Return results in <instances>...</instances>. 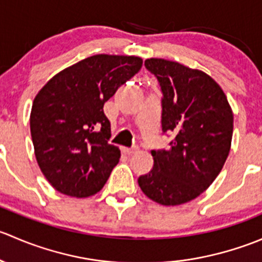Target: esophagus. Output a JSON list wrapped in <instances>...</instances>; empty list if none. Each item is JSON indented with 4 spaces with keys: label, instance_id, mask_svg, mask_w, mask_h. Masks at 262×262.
<instances>
[{
    "label": "esophagus",
    "instance_id": "34e87169",
    "mask_svg": "<svg viewBox=\"0 0 262 262\" xmlns=\"http://www.w3.org/2000/svg\"><path fill=\"white\" fill-rule=\"evenodd\" d=\"M123 149V152L125 153V155H133V153L137 152V148H126V147H123L121 148Z\"/></svg>",
    "mask_w": 262,
    "mask_h": 262
}]
</instances>
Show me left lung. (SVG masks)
<instances>
[{"label": "left lung", "mask_w": 262, "mask_h": 262, "mask_svg": "<svg viewBox=\"0 0 262 262\" xmlns=\"http://www.w3.org/2000/svg\"><path fill=\"white\" fill-rule=\"evenodd\" d=\"M144 66L160 83L161 125L172 134L167 149H153V168L139 176L142 191L162 205L199 196L223 168L231 149L233 114L223 90L207 73L172 60Z\"/></svg>", "instance_id": "1"}]
</instances>
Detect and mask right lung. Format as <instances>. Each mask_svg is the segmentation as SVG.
<instances>
[{
  "label": "right lung",
  "instance_id": "obj_1",
  "mask_svg": "<svg viewBox=\"0 0 262 262\" xmlns=\"http://www.w3.org/2000/svg\"><path fill=\"white\" fill-rule=\"evenodd\" d=\"M142 64L133 55H92L60 71L36 95L31 139L39 167L57 191L87 198L104 187L120 158L107 142L104 104Z\"/></svg>",
  "mask_w": 262,
  "mask_h": 262
}]
</instances>
